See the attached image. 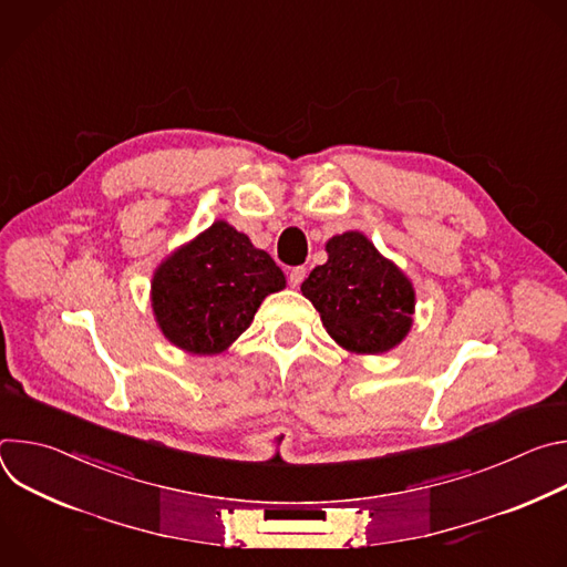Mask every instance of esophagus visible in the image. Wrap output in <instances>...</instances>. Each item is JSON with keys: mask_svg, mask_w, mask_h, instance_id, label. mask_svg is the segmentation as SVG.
Masks as SVG:
<instances>
[{"mask_svg": "<svg viewBox=\"0 0 567 567\" xmlns=\"http://www.w3.org/2000/svg\"><path fill=\"white\" fill-rule=\"evenodd\" d=\"M305 276H307V269H305V267H293V269L289 271V285H291V287H300V282L305 280Z\"/></svg>", "mask_w": 567, "mask_h": 567, "instance_id": "1", "label": "esophagus"}]
</instances>
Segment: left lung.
Masks as SVG:
<instances>
[{
  "instance_id": "left-lung-1",
  "label": "left lung",
  "mask_w": 567,
  "mask_h": 567,
  "mask_svg": "<svg viewBox=\"0 0 567 567\" xmlns=\"http://www.w3.org/2000/svg\"><path fill=\"white\" fill-rule=\"evenodd\" d=\"M326 251L328 262L307 276L300 291L318 309L328 334L359 354L399 346L413 326L415 291L409 278L357 230L332 237Z\"/></svg>"
}]
</instances>
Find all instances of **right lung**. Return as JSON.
Returning a JSON list of instances; mask_svg holds the SVG:
<instances>
[{"label":"right lung","mask_w":567,"mask_h":567,"mask_svg":"<svg viewBox=\"0 0 567 567\" xmlns=\"http://www.w3.org/2000/svg\"><path fill=\"white\" fill-rule=\"evenodd\" d=\"M282 287L285 274L267 251L215 221L156 269L152 309L171 343L193 354H219Z\"/></svg>","instance_id":"obj_1"}]
</instances>
